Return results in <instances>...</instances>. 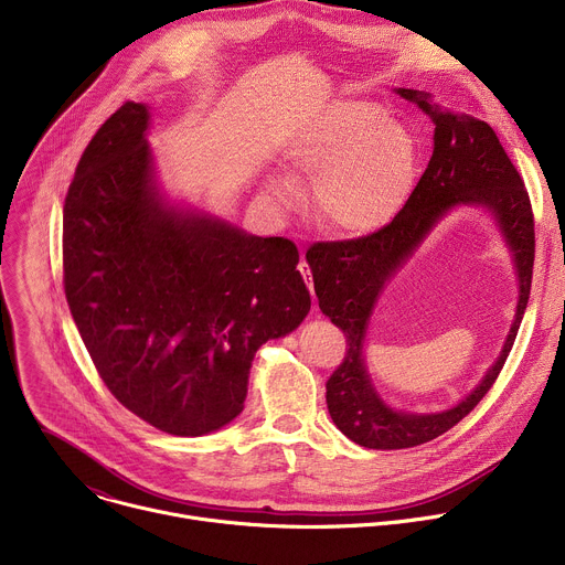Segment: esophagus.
Returning <instances> with one entry per match:
<instances>
[{"label":"esophagus","instance_id":"obj_1","mask_svg":"<svg viewBox=\"0 0 565 565\" xmlns=\"http://www.w3.org/2000/svg\"><path fill=\"white\" fill-rule=\"evenodd\" d=\"M299 273H301V277H303V281H306V286H308V290L312 295L315 292V288H312V273H310V266L306 264V259L299 262Z\"/></svg>","mask_w":565,"mask_h":565}]
</instances>
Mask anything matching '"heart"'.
Wrapping results in <instances>:
<instances>
[{"label": "heart", "instance_id": "heart-1", "mask_svg": "<svg viewBox=\"0 0 565 565\" xmlns=\"http://www.w3.org/2000/svg\"><path fill=\"white\" fill-rule=\"evenodd\" d=\"M286 172L262 179L279 210L301 205L299 183H312L319 223L333 234L371 236L407 205L418 181L412 129L364 100H333L299 118L279 140Z\"/></svg>", "mask_w": 565, "mask_h": 565}]
</instances>
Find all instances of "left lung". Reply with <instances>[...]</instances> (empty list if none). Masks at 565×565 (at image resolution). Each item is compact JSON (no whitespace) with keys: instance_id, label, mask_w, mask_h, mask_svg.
I'll return each instance as SVG.
<instances>
[{"instance_id":"8db88e82","label":"left lung","mask_w":565,"mask_h":565,"mask_svg":"<svg viewBox=\"0 0 565 565\" xmlns=\"http://www.w3.org/2000/svg\"><path fill=\"white\" fill-rule=\"evenodd\" d=\"M423 109L434 129V153L402 212L380 232L353 241L315 244L306 253L319 308L347 335V358L327 382V405L338 429L369 449H407L429 443L458 425L499 377L530 297L534 264V218L525 185L494 129L454 111L427 92L393 89ZM458 206L491 214L513 257L520 299L513 327L495 364L459 405L431 415L395 411L379 395L365 366L370 317L387 284L419 249L437 223Z\"/></svg>"}]
</instances>
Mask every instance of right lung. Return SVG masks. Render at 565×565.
<instances>
[{"instance_id": "obj_1", "label": "right lung", "mask_w": 565, "mask_h": 565, "mask_svg": "<svg viewBox=\"0 0 565 565\" xmlns=\"http://www.w3.org/2000/svg\"><path fill=\"white\" fill-rule=\"evenodd\" d=\"M151 111L125 103L92 138L64 201V292L122 407L172 436L241 412L255 353L310 310L284 236H255L172 199L158 179Z\"/></svg>"}]
</instances>
